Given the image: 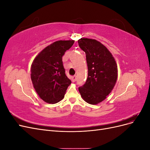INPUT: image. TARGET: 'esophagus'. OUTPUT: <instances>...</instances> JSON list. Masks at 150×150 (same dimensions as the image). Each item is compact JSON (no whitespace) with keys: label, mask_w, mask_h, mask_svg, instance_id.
<instances>
[{"label":"esophagus","mask_w":150,"mask_h":150,"mask_svg":"<svg viewBox=\"0 0 150 150\" xmlns=\"http://www.w3.org/2000/svg\"><path fill=\"white\" fill-rule=\"evenodd\" d=\"M77 79V78H76V76H73L71 77V81L72 82H75V81H76Z\"/></svg>","instance_id":"esophagus-1"}]
</instances>
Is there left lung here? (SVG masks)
<instances>
[{"mask_svg": "<svg viewBox=\"0 0 150 150\" xmlns=\"http://www.w3.org/2000/svg\"><path fill=\"white\" fill-rule=\"evenodd\" d=\"M80 48L85 52L88 64V78L79 88L81 96L86 103L98 104L112 91L117 78V66L112 54L98 40L81 38Z\"/></svg>", "mask_w": 150, "mask_h": 150, "instance_id": "obj_1", "label": "left lung"}]
</instances>
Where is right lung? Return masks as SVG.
I'll return each mask as SVG.
<instances>
[{
  "label": "right lung",
  "mask_w": 150,
  "mask_h": 150,
  "mask_svg": "<svg viewBox=\"0 0 150 150\" xmlns=\"http://www.w3.org/2000/svg\"><path fill=\"white\" fill-rule=\"evenodd\" d=\"M74 42V40L54 42L42 50L32 63V83L39 98L47 103L61 101L71 83L65 74L62 56Z\"/></svg>",
  "instance_id": "obj_1"
}]
</instances>
